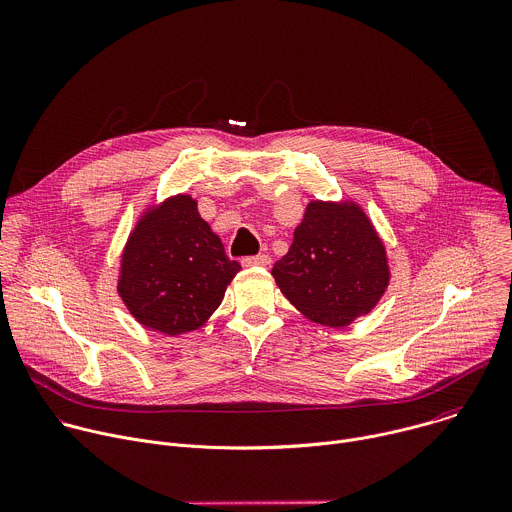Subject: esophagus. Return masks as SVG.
I'll list each match as a JSON object with an SVG mask.
<instances>
[{
    "mask_svg": "<svg viewBox=\"0 0 512 512\" xmlns=\"http://www.w3.org/2000/svg\"><path fill=\"white\" fill-rule=\"evenodd\" d=\"M243 267H269L271 265V257L269 255H257V257H245Z\"/></svg>",
    "mask_w": 512,
    "mask_h": 512,
    "instance_id": "esophagus-1",
    "label": "esophagus"
}]
</instances>
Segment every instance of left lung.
<instances>
[{"instance_id": "1", "label": "left lung", "mask_w": 512, "mask_h": 512, "mask_svg": "<svg viewBox=\"0 0 512 512\" xmlns=\"http://www.w3.org/2000/svg\"><path fill=\"white\" fill-rule=\"evenodd\" d=\"M271 275L306 318L344 328L383 298L387 251L358 204L314 200Z\"/></svg>"}]
</instances>
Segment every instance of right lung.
I'll use <instances>...</instances> for the list:
<instances>
[{
  "label": "right lung",
  "mask_w": 512,
  "mask_h": 512,
  "mask_svg": "<svg viewBox=\"0 0 512 512\" xmlns=\"http://www.w3.org/2000/svg\"><path fill=\"white\" fill-rule=\"evenodd\" d=\"M239 271L196 200L178 194L139 218L121 255L117 291L141 326L178 336L212 316Z\"/></svg>",
  "instance_id": "1"
}]
</instances>
